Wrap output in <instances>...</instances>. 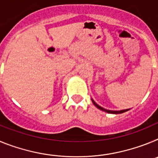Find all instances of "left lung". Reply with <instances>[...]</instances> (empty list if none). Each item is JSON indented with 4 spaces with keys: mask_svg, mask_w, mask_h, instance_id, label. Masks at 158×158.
Wrapping results in <instances>:
<instances>
[{
    "mask_svg": "<svg viewBox=\"0 0 158 158\" xmlns=\"http://www.w3.org/2000/svg\"><path fill=\"white\" fill-rule=\"evenodd\" d=\"M92 101H93V103L94 104V105L96 106L97 108H99L100 110H102V111H105V112H107V113H111V114H120V113H123L125 112V111H127L129 109H126V110H121V111H111V110H107L105 109V108H103L102 107H100V105H98V104H96V103H95V101L93 100H92Z\"/></svg>",
    "mask_w": 158,
    "mask_h": 158,
    "instance_id": "1",
    "label": "left lung"
}]
</instances>
